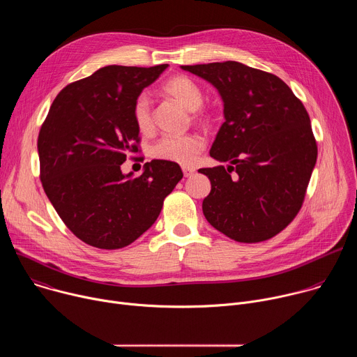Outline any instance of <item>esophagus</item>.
<instances>
[{
	"mask_svg": "<svg viewBox=\"0 0 357 357\" xmlns=\"http://www.w3.org/2000/svg\"><path fill=\"white\" fill-rule=\"evenodd\" d=\"M182 171H183V176H185V178H189V176H192V175L195 174V168H189V167H188V168L183 167Z\"/></svg>",
	"mask_w": 357,
	"mask_h": 357,
	"instance_id": "obj_1",
	"label": "esophagus"
}]
</instances>
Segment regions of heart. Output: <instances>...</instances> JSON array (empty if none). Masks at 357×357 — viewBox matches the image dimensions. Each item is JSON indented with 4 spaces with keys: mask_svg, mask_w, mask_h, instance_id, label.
Here are the masks:
<instances>
[{
    "mask_svg": "<svg viewBox=\"0 0 357 357\" xmlns=\"http://www.w3.org/2000/svg\"><path fill=\"white\" fill-rule=\"evenodd\" d=\"M162 91L176 100L189 112H195L193 117L197 121L205 120L202 113L196 112L203 103V93L200 87L186 76H174L162 86ZM134 120L137 128L142 134H149L154 130V117H152L151 101L145 94H141L134 105ZM203 149V141L199 135H168L161 138L154 148L152 155L157 160L175 162L183 167L192 165Z\"/></svg>",
    "mask_w": 357,
    "mask_h": 357,
    "instance_id": "b5f03b06",
    "label": "heart"
}]
</instances>
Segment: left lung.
I'll return each instance as SVG.
<instances>
[{"label": "left lung", "instance_id": "1", "mask_svg": "<svg viewBox=\"0 0 357 357\" xmlns=\"http://www.w3.org/2000/svg\"><path fill=\"white\" fill-rule=\"evenodd\" d=\"M181 68L209 82L223 101L211 157L230 165L199 169L212 185L203 215L240 243L274 237L299 212L317 164L307 110L280 77L240 62Z\"/></svg>", "mask_w": 357, "mask_h": 357}]
</instances>
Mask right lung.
<instances>
[{
	"label": "right lung",
	"mask_w": 357,
	"mask_h": 357,
	"mask_svg": "<svg viewBox=\"0 0 357 357\" xmlns=\"http://www.w3.org/2000/svg\"><path fill=\"white\" fill-rule=\"evenodd\" d=\"M168 65L106 66L68 84L54 100L38 137L40 181L47 199L86 244L116 250L135 241L161 213L183 174L152 160L141 176L123 174L137 152L134 105Z\"/></svg>",
	"instance_id": "obj_1"
}]
</instances>
